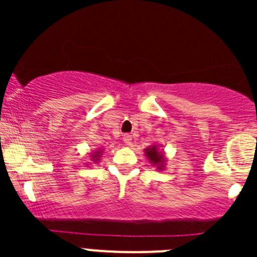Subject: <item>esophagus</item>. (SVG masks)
<instances>
[{
	"label": "esophagus",
	"instance_id": "34e87169",
	"mask_svg": "<svg viewBox=\"0 0 257 257\" xmlns=\"http://www.w3.org/2000/svg\"><path fill=\"white\" fill-rule=\"evenodd\" d=\"M123 142L126 145H131L132 144V136H129V134H124V136H123Z\"/></svg>",
	"mask_w": 257,
	"mask_h": 257
}]
</instances>
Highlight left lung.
<instances>
[{
    "mask_svg": "<svg viewBox=\"0 0 257 257\" xmlns=\"http://www.w3.org/2000/svg\"><path fill=\"white\" fill-rule=\"evenodd\" d=\"M145 157L149 160L150 164L153 167L157 168L158 170H165L167 168V157H165V152L163 149H160L158 144H153L150 147H148L147 149H144Z\"/></svg>",
    "mask_w": 257,
    "mask_h": 257,
    "instance_id": "obj_1",
    "label": "left lung"
}]
</instances>
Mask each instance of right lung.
Instances as JSON below:
<instances>
[{
	"label": "right lung",
	"instance_id": "obj_1",
	"mask_svg": "<svg viewBox=\"0 0 257 257\" xmlns=\"http://www.w3.org/2000/svg\"><path fill=\"white\" fill-rule=\"evenodd\" d=\"M103 153H104V150L103 149H95L94 152H92L89 154V160L92 163H94V164H97V163H99V160H100V158H102V154Z\"/></svg>",
	"mask_w": 257,
	"mask_h": 257
}]
</instances>
